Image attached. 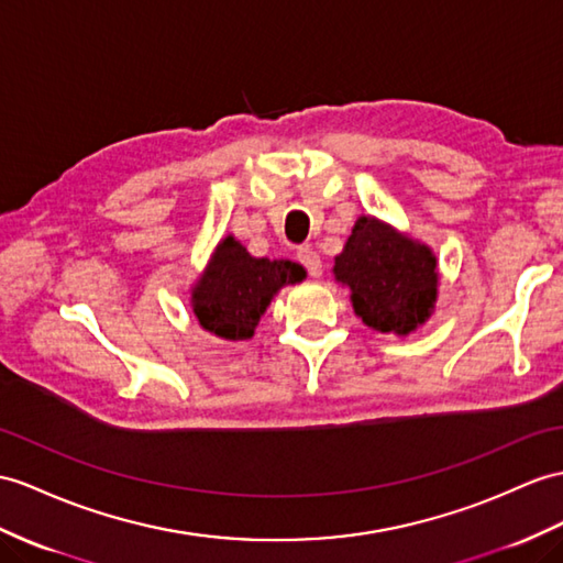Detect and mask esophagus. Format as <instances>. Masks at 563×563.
<instances>
[{
	"mask_svg": "<svg viewBox=\"0 0 563 563\" xmlns=\"http://www.w3.org/2000/svg\"><path fill=\"white\" fill-rule=\"evenodd\" d=\"M296 257H298V263L308 269L310 277H320V274H322V263H320V255L314 253V251L310 249V245H300L298 253H296Z\"/></svg>",
	"mask_w": 563,
	"mask_h": 563,
	"instance_id": "esophagus-1",
	"label": "esophagus"
}]
</instances>
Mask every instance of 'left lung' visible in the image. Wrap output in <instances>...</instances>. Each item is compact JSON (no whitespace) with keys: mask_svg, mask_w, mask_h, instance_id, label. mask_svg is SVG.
Returning a JSON list of instances; mask_svg holds the SVG:
<instances>
[{"mask_svg":"<svg viewBox=\"0 0 563 563\" xmlns=\"http://www.w3.org/2000/svg\"><path fill=\"white\" fill-rule=\"evenodd\" d=\"M332 274L351 291L353 312L382 334L416 332L432 318L440 296V269L430 245L373 214L355 219Z\"/></svg>","mask_w":563,"mask_h":563,"instance_id":"obj_1","label":"left lung"}]
</instances>
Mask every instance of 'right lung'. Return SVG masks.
Returning <instances> with one entry per match:
<instances>
[{
	"instance_id": "1",
	"label": "right lung",
	"mask_w": 563,
	"mask_h": 563,
	"mask_svg": "<svg viewBox=\"0 0 563 563\" xmlns=\"http://www.w3.org/2000/svg\"><path fill=\"white\" fill-rule=\"evenodd\" d=\"M306 277L303 265L253 257L234 234H227L190 286V308L205 332L224 341H245L253 339L272 298Z\"/></svg>"
}]
</instances>
